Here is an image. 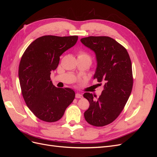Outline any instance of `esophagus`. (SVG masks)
Listing matches in <instances>:
<instances>
[{
  "label": "esophagus",
  "mask_w": 157,
  "mask_h": 157,
  "mask_svg": "<svg viewBox=\"0 0 157 157\" xmlns=\"http://www.w3.org/2000/svg\"><path fill=\"white\" fill-rule=\"evenodd\" d=\"M75 97L76 98H82V95L81 94H79V93H77L75 95Z\"/></svg>",
  "instance_id": "34e87169"
}]
</instances>
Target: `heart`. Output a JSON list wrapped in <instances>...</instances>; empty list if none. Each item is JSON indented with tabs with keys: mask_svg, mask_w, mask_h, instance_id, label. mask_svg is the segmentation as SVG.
<instances>
[{
	"mask_svg": "<svg viewBox=\"0 0 157 157\" xmlns=\"http://www.w3.org/2000/svg\"><path fill=\"white\" fill-rule=\"evenodd\" d=\"M78 57H80V58H87L89 60L91 61V57H90V56L88 54L86 53V52H79L78 54Z\"/></svg>",
	"mask_w": 157,
	"mask_h": 157,
	"instance_id": "1",
	"label": "heart"
}]
</instances>
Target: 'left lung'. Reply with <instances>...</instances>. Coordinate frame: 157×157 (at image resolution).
Masks as SVG:
<instances>
[{
  "label": "left lung",
  "instance_id": "8db88e82",
  "mask_svg": "<svg viewBox=\"0 0 157 157\" xmlns=\"http://www.w3.org/2000/svg\"><path fill=\"white\" fill-rule=\"evenodd\" d=\"M80 41L96 53L98 66L94 78L105 83L98 98L89 92L84 94L90 103L84 118L92 126H106L119 116L130 96L133 87L131 59L124 47L109 36H90Z\"/></svg>",
  "mask_w": 157,
  "mask_h": 157
}]
</instances>
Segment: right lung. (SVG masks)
<instances>
[{
  "mask_svg": "<svg viewBox=\"0 0 157 157\" xmlns=\"http://www.w3.org/2000/svg\"><path fill=\"white\" fill-rule=\"evenodd\" d=\"M77 40L76 35L42 36L31 42L22 55L18 70L22 96L27 106L41 121H59L75 99L73 90L53 85L50 74L58 67L60 56Z\"/></svg>",
  "mask_w": 157,
  "mask_h": 157,
  "instance_id": "1",
  "label": "right lung"
}]
</instances>
